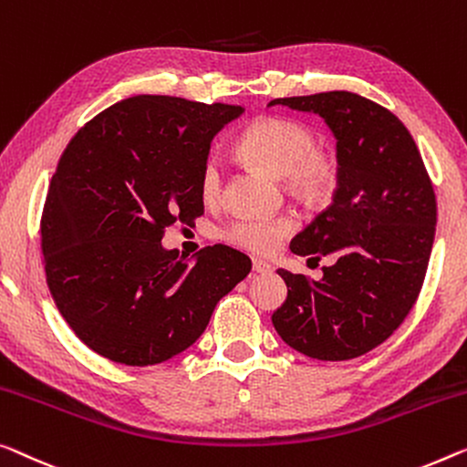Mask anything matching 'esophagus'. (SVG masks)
I'll use <instances>...</instances> for the list:
<instances>
[{"label": "esophagus", "mask_w": 467, "mask_h": 467, "mask_svg": "<svg viewBox=\"0 0 467 467\" xmlns=\"http://www.w3.org/2000/svg\"><path fill=\"white\" fill-rule=\"evenodd\" d=\"M254 273L268 275V273H273V266H270V264L264 262V260H254Z\"/></svg>", "instance_id": "1"}]
</instances>
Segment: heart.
<instances>
[{"instance_id":"heart-1","label":"heart","mask_w":467,"mask_h":467,"mask_svg":"<svg viewBox=\"0 0 467 467\" xmlns=\"http://www.w3.org/2000/svg\"><path fill=\"white\" fill-rule=\"evenodd\" d=\"M236 152L260 170L285 180L287 191L306 203H321L336 191L339 167L329 150L317 146V134L308 125L289 117H262L243 131ZM224 171L215 157L205 159L199 171V194L205 205L222 199ZM294 231V220L239 215L222 228V239L254 254H273Z\"/></svg>"}]
</instances>
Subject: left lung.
<instances>
[{"label":"left lung","instance_id":"1","mask_svg":"<svg viewBox=\"0 0 467 467\" xmlns=\"http://www.w3.org/2000/svg\"><path fill=\"white\" fill-rule=\"evenodd\" d=\"M323 117L337 140L333 203L291 252L321 260L312 281L278 268L287 300L273 315L283 342L318 360L367 354L405 321L426 278L436 231V194L413 136L399 117L352 92L275 99Z\"/></svg>","mask_w":467,"mask_h":467}]
</instances>
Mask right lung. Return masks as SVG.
Listing matches in <instances>:
<instances>
[{"mask_svg":"<svg viewBox=\"0 0 467 467\" xmlns=\"http://www.w3.org/2000/svg\"><path fill=\"white\" fill-rule=\"evenodd\" d=\"M241 113L131 96L62 152L41 213L46 281L62 318L100 357L146 367L184 352L252 270L226 245L205 247L194 264L161 245L167 226L203 213L199 171L213 136Z\"/></svg>","mask_w":467,"mask_h":467,"instance_id":"obj_1","label":"right lung"}]
</instances>
